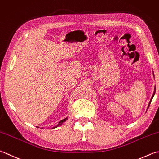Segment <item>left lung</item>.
<instances>
[{
    "mask_svg": "<svg viewBox=\"0 0 159 159\" xmlns=\"http://www.w3.org/2000/svg\"><path fill=\"white\" fill-rule=\"evenodd\" d=\"M153 75H154V73H153ZM155 92H156V86H154V90L153 95H152V98H151V99H150V102H149V104H148V108H147V110L148 109V108H149V106H150V103H151V101H152V98H154V95H155Z\"/></svg>",
    "mask_w": 159,
    "mask_h": 159,
    "instance_id": "obj_1",
    "label": "left lung"
}]
</instances>
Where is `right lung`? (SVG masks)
<instances>
[{"label": "right lung", "instance_id": "obj_1", "mask_svg": "<svg viewBox=\"0 0 159 159\" xmlns=\"http://www.w3.org/2000/svg\"><path fill=\"white\" fill-rule=\"evenodd\" d=\"M68 119V117H66V118H65V119H62V120H61L60 121H59V123H58V124L57 125H56L55 126V127H53V128H52V129L53 128H57V127H58V126H60V125H61V124H63L64 122H65L66 120ZM37 128H38V127H37ZM41 129H43V128H42Z\"/></svg>", "mask_w": 159, "mask_h": 159}]
</instances>
